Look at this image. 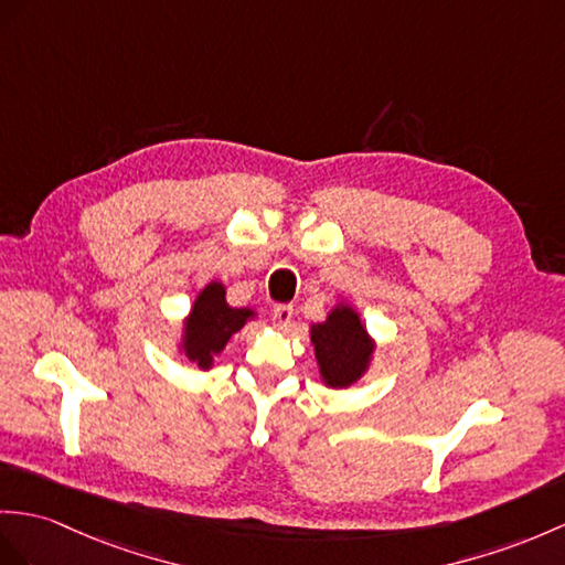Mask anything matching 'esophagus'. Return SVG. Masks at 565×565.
I'll use <instances>...</instances> for the list:
<instances>
[{
	"mask_svg": "<svg viewBox=\"0 0 565 565\" xmlns=\"http://www.w3.org/2000/svg\"><path fill=\"white\" fill-rule=\"evenodd\" d=\"M292 316H295V309L290 305H278L273 309V323L278 328H287L292 323Z\"/></svg>",
	"mask_w": 565,
	"mask_h": 565,
	"instance_id": "34e87169",
	"label": "esophagus"
}]
</instances>
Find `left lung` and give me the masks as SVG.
<instances>
[{
	"label": "left lung",
	"instance_id": "1",
	"mask_svg": "<svg viewBox=\"0 0 565 565\" xmlns=\"http://www.w3.org/2000/svg\"><path fill=\"white\" fill-rule=\"evenodd\" d=\"M309 338L321 383L328 388H350L374 362L376 340L348 301H338L321 323H311Z\"/></svg>",
	"mask_w": 565,
	"mask_h": 565
}]
</instances>
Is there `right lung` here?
<instances>
[{
    "instance_id": "add662e5",
    "label": "right lung",
    "mask_w": 565,
    "mask_h": 565,
    "mask_svg": "<svg viewBox=\"0 0 565 565\" xmlns=\"http://www.w3.org/2000/svg\"><path fill=\"white\" fill-rule=\"evenodd\" d=\"M225 295L227 287L220 280L203 285L179 328L177 354H184L201 371H211L230 338L258 316L252 307H230Z\"/></svg>"
}]
</instances>
